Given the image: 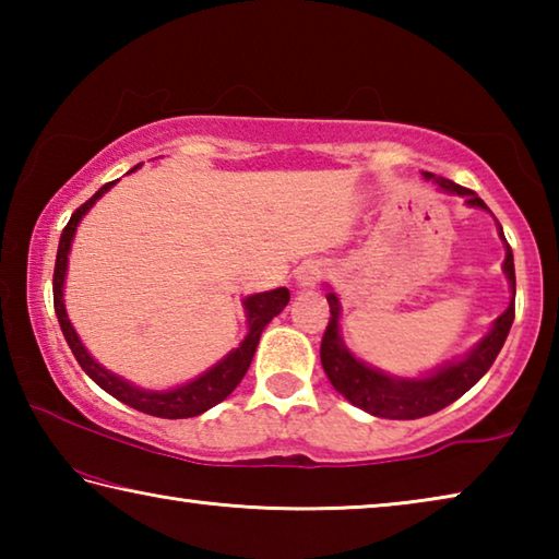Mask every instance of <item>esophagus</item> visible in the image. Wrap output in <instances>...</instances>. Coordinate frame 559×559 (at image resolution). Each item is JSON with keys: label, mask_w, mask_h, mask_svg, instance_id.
<instances>
[{"label": "esophagus", "mask_w": 559, "mask_h": 559, "mask_svg": "<svg viewBox=\"0 0 559 559\" xmlns=\"http://www.w3.org/2000/svg\"><path fill=\"white\" fill-rule=\"evenodd\" d=\"M328 269L323 266V263H308V266H302L298 271V286L300 288H313L316 283H320L325 278Z\"/></svg>", "instance_id": "34e87169"}]
</instances>
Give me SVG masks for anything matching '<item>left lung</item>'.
I'll return each mask as SVG.
<instances>
[{"mask_svg":"<svg viewBox=\"0 0 559 559\" xmlns=\"http://www.w3.org/2000/svg\"><path fill=\"white\" fill-rule=\"evenodd\" d=\"M424 177L437 182L443 192L466 197L468 206H480V210L488 212L486 202L476 192H471V189L431 173H424ZM500 239L506 241L503 229H500ZM503 271L510 288H513V298H510L506 313L496 318L490 333L466 357L443 365L437 372L419 377V380H402V377L384 374L382 370H374V367L365 365L362 359L349 353L343 337H340V300L330 290L325 296L330 302V323L325 328L323 343H320V362H323L328 380L333 382L335 390L349 404L359 406V409L372 416H382V419H419V416L441 412L443 406H449L459 396L466 394L490 370V365L496 362L500 347H503L510 333V325H513L515 318V266L508 241Z\"/></svg>","mask_w":559,"mask_h":559,"instance_id":"left-lung-1","label":"left lung"}]
</instances>
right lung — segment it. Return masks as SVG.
<instances>
[{
	"label": "right lung",
	"mask_w": 559,
	"mask_h": 559,
	"mask_svg": "<svg viewBox=\"0 0 559 559\" xmlns=\"http://www.w3.org/2000/svg\"><path fill=\"white\" fill-rule=\"evenodd\" d=\"M140 165H135L130 173H135ZM116 182L103 185L96 194L91 197L86 204H81L79 210L71 214L69 224L61 234L59 241V253H56V266H53V308H56V318H59L61 333L69 343L73 357L79 359V365L83 367L93 382H96L100 390H106L110 396H116L118 402L132 406V409L150 414V416H163V419H189V416H197L206 409H212L214 404L224 402L229 396L236 384L243 380L246 370H249L253 353L259 347V337L263 333L273 318H276L283 308L288 306L290 293L288 288H276V290H266V293H257V296H249L243 300L246 308V323H249V333L241 340V345L231 349L222 362H216L212 370H206L204 374L197 377V380L187 382L182 386H175V390H165V392H155V390H140V386L130 384L122 380V377L108 372L106 367H100L96 359L88 355V349L83 347V343L75 335V330L71 325L69 316H66V306H63V278H66V269H69V251H71V241L75 234V226L81 224L83 216L96 204L103 194Z\"/></svg>",
	"instance_id": "obj_1"
}]
</instances>
